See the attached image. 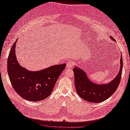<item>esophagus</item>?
<instances>
[{"label":"esophagus","instance_id":"esophagus-1","mask_svg":"<svg viewBox=\"0 0 130 130\" xmlns=\"http://www.w3.org/2000/svg\"><path fill=\"white\" fill-rule=\"evenodd\" d=\"M73 62L71 61H69L67 63V68H71L73 66Z\"/></svg>","mask_w":130,"mask_h":130}]
</instances>
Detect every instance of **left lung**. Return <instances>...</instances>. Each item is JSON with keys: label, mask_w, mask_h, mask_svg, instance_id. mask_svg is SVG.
<instances>
[{"label": "left lung", "mask_w": 130, "mask_h": 130, "mask_svg": "<svg viewBox=\"0 0 130 130\" xmlns=\"http://www.w3.org/2000/svg\"><path fill=\"white\" fill-rule=\"evenodd\" d=\"M110 38L115 41L112 37ZM121 67L117 76L109 84L97 85L92 83L88 78L86 73L76 67L73 71L75 75V85L77 94L84 100L91 103L104 102L112 96L117 89L122 76L123 59L121 57Z\"/></svg>", "instance_id": "8db88e82"}]
</instances>
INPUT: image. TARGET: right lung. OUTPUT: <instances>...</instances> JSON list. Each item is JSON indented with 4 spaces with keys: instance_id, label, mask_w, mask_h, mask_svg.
I'll list each match as a JSON object with an SVG mask.
<instances>
[{
    "instance_id": "obj_1",
    "label": "right lung",
    "mask_w": 130,
    "mask_h": 130,
    "mask_svg": "<svg viewBox=\"0 0 130 130\" xmlns=\"http://www.w3.org/2000/svg\"><path fill=\"white\" fill-rule=\"evenodd\" d=\"M12 45L7 60V71L14 89L21 97L29 101L37 102L50 96L66 64L55 65L39 71H29L17 61L15 46Z\"/></svg>"
}]
</instances>
